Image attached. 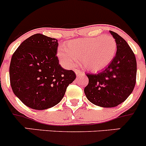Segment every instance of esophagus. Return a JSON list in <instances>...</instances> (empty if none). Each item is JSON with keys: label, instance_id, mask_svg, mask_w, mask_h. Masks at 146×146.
Here are the masks:
<instances>
[{"label": "esophagus", "instance_id": "obj_1", "mask_svg": "<svg viewBox=\"0 0 146 146\" xmlns=\"http://www.w3.org/2000/svg\"><path fill=\"white\" fill-rule=\"evenodd\" d=\"M75 73H76V75H79L80 74V73H82V72L80 71V70H78V69H76V70H75Z\"/></svg>", "mask_w": 146, "mask_h": 146}]
</instances>
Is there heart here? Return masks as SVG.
<instances>
[{
  "label": "heart",
  "instance_id": "obj_1",
  "mask_svg": "<svg viewBox=\"0 0 146 146\" xmlns=\"http://www.w3.org/2000/svg\"><path fill=\"white\" fill-rule=\"evenodd\" d=\"M117 51V42L111 36L78 39L68 42L58 49V56L64 66L73 67L77 58L91 71L104 68L111 63Z\"/></svg>",
  "mask_w": 146,
  "mask_h": 146
}]
</instances>
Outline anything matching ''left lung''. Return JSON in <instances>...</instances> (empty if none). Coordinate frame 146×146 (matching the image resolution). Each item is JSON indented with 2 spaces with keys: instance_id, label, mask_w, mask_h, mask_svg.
<instances>
[{
  "instance_id": "8db88e82",
  "label": "left lung",
  "mask_w": 146,
  "mask_h": 146,
  "mask_svg": "<svg viewBox=\"0 0 146 146\" xmlns=\"http://www.w3.org/2000/svg\"><path fill=\"white\" fill-rule=\"evenodd\" d=\"M117 42V54L105 69L89 79L84 92L90 102L102 107H117L128 98L136 85L137 65L134 54L127 42L110 31Z\"/></svg>"
}]
</instances>
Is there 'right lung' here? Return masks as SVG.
I'll return each mask as SVG.
<instances>
[{"label": "right lung", "instance_id": "add662e5", "mask_svg": "<svg viewBox=\"0 0 146 146\" xmlns=\"http://www.w3.org/2000/svg\"><path fill=\"white\" fill-rule=\"evenodd\" d=\"M58 40L42 34L29 36L12 56L9 74L15 95L28 107L46 110L60 102L76 79L72 70L59 64Z\"/></svg>", "mask_w": 146, "mask_h": 146}]
</instances>
